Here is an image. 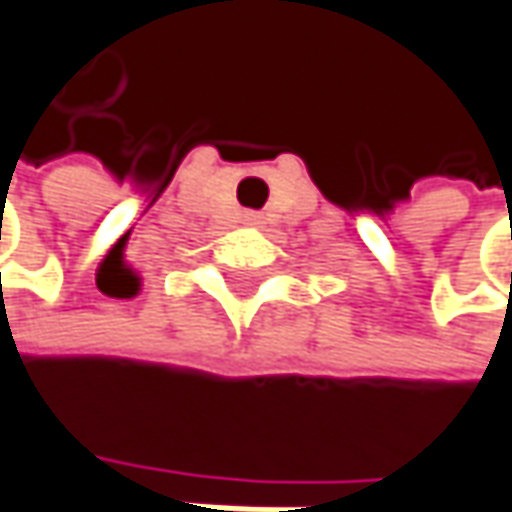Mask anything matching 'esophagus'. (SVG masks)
<instances>
[{"label": "esophagus", "instance_id": "esophagus-1", "mask_svg": "<svg viewBox=\"0 0 512 512\" xmlns=\"http://www.w3.org/2000/svg\"><path fill=\"white\" fill-rule=\"evenodd\" d=\"M243 220H246V226H263V214H257V211H246Z\"/></svg>", "mask_w": 512, "mask_h": 512}]
</instances>
